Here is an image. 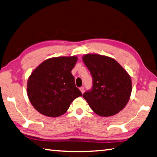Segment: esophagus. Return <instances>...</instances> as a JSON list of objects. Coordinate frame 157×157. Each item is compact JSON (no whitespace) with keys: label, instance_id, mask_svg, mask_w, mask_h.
<instances>
[{"label":"esophagus","instance_id":"1","mask_svg":"<svg viewBox=\"0 0 157 157\" xmlns=\"http://www.w3.org/2000/svg\"><path fill=\"white\" fill-rule=\"evenodd\" d=\"M79 90L81 91V92H82V94H83V92H84V87H81L79 88Z\"/></svg>","mask_w":157,"mask_h":157}]
</instances>
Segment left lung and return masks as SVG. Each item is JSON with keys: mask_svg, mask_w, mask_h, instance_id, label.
<instances>
[{"mask_svg": "<svg viewBox=\"0 0 157 157\" xmlns=\"http://www.w3.org/2000/svg\"><path fill=\"white\" fill-rule=\"evenodd\" d=\"M82 60L93 78L92 90L83 94V98L98 116L108 117L118 114L130 100V75L110 57L88 53L82 57Z\"/></svg>", "mask_w": 157, "mask_h": 157, "instance_id": "obj_1", "label": "left lung"}]
</instances>
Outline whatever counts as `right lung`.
<instances>
[{"label":"right lung","instance_id":"1","mask_svg":"<svg viewBox=\"0 0 157 157\" xmlns=\"http://www.w3.org/2000/svg\"><path fill=\"white\" fill-rule=\"evenodd\" d=\"M77 56L49 58L33 71L27 81L29 100L36 110L48 117L64 114L82 92L75 84L72 69Z\"/></svg>","mask_w":157,"mask_h":157}]
</instances>
